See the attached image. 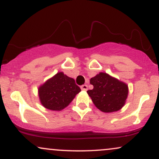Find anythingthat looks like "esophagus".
<instances>
[{
  "instance_id": "34e87169",
  "label": "esophagus",
  "mask_w": 159,
  "mask_h": 159,
  "mask_svg": "<svg viewBox=\"0 0 159 159\" xmlns=\"http://www.w3.org/2000/svg\"><path fill=\"white\" fill-rule=\"evenodd\" d=\"M87 88H88V87H87V84H83L81 86V89L82 90H87Z\"/></svg>"
}]
</instances>
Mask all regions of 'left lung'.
Returning <instances> with one entry per match:
<instances>
[{"label":"left lung","mask_w":159,"mask_h":159,"mask_svg":"<svg viewBox=\"0 0 159 159\" xmlns=\"http://www.w3.org/2000/svg\"><path fill=\"white\" fill-rule=\"evenodd\" d=\"M93 90H87L93 102L103 112L110 113L121 109L128 96V86L106 73L99 74L90 79Z\"/></svg>","instance_id":"8db88e82"}]
</instances>
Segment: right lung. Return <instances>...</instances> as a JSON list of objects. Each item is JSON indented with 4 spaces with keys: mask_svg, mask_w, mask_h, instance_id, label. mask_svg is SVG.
Returning <instances> with one entry per match:
<instances>
[{
    "mask_svg": "<svg viewBox=\"0 0 159 159\" xmlns=\"http://www.w3.org/2000/svg\"><path fill=\"white\" fill-rule=\"evenodd\" d=\"M81 88L63 72H58L39 88V99L49 110L61 111L68 106Z\"/></svg>",
    "mask_w": 159,
    "mask_h": 159,
    "instance_id": "add662e5",
    "label": "right lung"
}]
</instances>
